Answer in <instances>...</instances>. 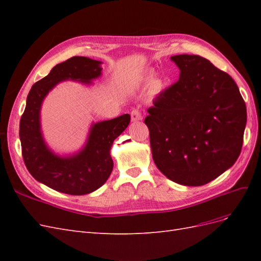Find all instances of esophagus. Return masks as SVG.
<instances>
[{
    "label": "esophagus",
    "instance_id": "obj_1",
    "mask_svg": "<svg viewBox=\"0 0 261 261\" xmlns=\"http://www.w3.org/2000/svg\"><path fill=\"white\" fill-rule=\"evenodd\" d=\"M130 117L133 122H136V121H140L141 118H143V115H141V112L138 109H134L130 112Z\"/></svg>",
    "mask_w": 261,
    "mask_h": 261
}]
</instances>
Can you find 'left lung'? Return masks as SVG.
I'll use <instances>...</instances> for the list:
<instances>
[{"instance_id":"obj_1","label":"left lung","mask_w":261,"mask_h":261,"mask_svg":"<svg viewBox=\"0 0 261 261\" xmlns=\"http://www.w3.org/2000/svg\"><path fill=\"white\" fill-rule=\"evenodd\" d=\"M178 81L148 109L145 124L155 165L169 179L201 186L238 160L247 121L238 85L199 55L171 57Z\"/></svg>"}]
</instances>
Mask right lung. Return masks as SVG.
<instances>
[{
	"label": "right lung",
	"mask_w": 261,
	"mask_h": 261,
	"mask_svg": "<svg viewBox=\"0 0 261 261\" xmlns=\"http://www.w3.org/2000/svg\"><path fill=\"white\" fill-rule=\"evenodd\" d=\"M101 62L74 57L55 65L28 93L19 123L22 159L27 170L40 183L68 195H86L103 185L113 170L110 154L113 141L127 127L130 115L92 124L85 147L73 155L59 156L45 145L40 126V109L46 94L63 81L91 84L101 75Z\"/></svg>",
	"instance_id": "1"
}]
</instances>
